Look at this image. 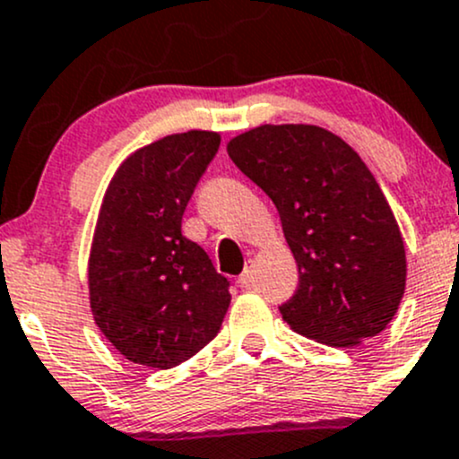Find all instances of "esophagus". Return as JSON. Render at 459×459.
Wrapping results in <instances>:
<instances>
[{
    "mask_svg": "<svg viewBox=\"0 0 459 459\" xmlns=\"http://www.w3.org/2000/svg\"><path fill=\"white\" fill-rule=\"evenodd\" d=\"M252 281H254V269H252V264H247V267H245V272L238 276V285L249 287L252 285Z\"/></svg>",
    "mask_w": 459,
    "mask_h": 459,
    "instance_id": "1",
    "label": "esophagus"
}]
</instances>
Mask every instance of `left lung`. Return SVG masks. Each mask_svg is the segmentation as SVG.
<instances>
[{
  "label": "left lung",
  "mask_w": 459,
  "mask_h": 459,
  "mask_svg": "<svg viewBox=\"0 0 459 459\" xmlns=\"http://www.w3.org/2000/svg\"><path fill=\"white\" fill-rule=\"evenodd\" d=\"M281 214L300 282L281 314L294 332L353 347L394 320L406 285L400 228L362 159L318 126H261L228 143Z\"/></svg>",
  "instance_id": "1"
}]
</instances>
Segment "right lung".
I'll list each match as a JSON object with an SVG mask.
<instances>
[{
  "instance_id": "obj_1",
  "label": "right lung",
  "mask_w": 459,
  "mask_h": 459,
  "mask_svg": "<svg viewBox=\"0 0 459 459\" xmlns=\"http://www.w3.org/2000/svg\"><path fill=\"white\" fill-rule=\"evenodd\" d=\"M221 136L190 130L130 154L108 186L90 249L97 327L130 362L172 369L201 351L230 307V281L181 231Z\"/></svg>"
}]
</instances>
